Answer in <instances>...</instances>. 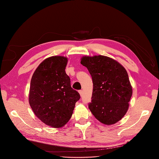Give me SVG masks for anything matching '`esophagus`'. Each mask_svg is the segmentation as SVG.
<instances>
[{
  "mask_svg": "<svg viewBox=\"0 0 159 159\" xmlns=\"http://www.w3.org/2000/svg\"><path fill=\"white\" fill-rule=\"evenodd\" d=\"M79 93H80V96L81 97V96H82V95H83V91L82 90H80L79 91Z\"/></svg>",
  "mask_w": 159,
  "mask_h": 159,
  "instance_id": "obj_1",
  "label": "esophagus"
}]
</instances>
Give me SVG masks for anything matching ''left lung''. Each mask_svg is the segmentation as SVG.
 Returning <instances> with one entry per match:
<instances>
[{
  "label": "left lung",
  "instance_id": "1",
  "mask_svg": "<svg viewBox=\"0 0 159 159\" xmlns=\"http://www.w3.org/2000/svg\"><path fill=\"white\" fill-rule=\"evenodd\" d=\"M81 64L92 77L93 88L89 109L103 124L120 121L129 109L133 93L128 74L118 61L105 56H83Z\"/></svg>",
  "mask_w": 159,
  "mask_h": 159
}]
</instances>
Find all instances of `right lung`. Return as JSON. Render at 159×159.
<instances>
[{
    "label": "right lung",
    "mask_w": 159,
    "mask_h": 159,
    "mask_svg": "<svg viewBox=\"0 0 159 159\" xmlns=\"http://www.w3.org/2000/svg\"><path fill=\"white\" fill-rule=\"evenodd\" d=\"M67 63L64 56L48 57L38 66L30 81L28 101L33 112L53 128L61 127L68 122L80 99L65 71Z\"/></svg>",
    "instance_id": "1"
}]
</instances>
